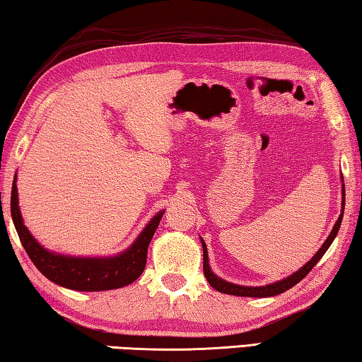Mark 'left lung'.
Listing matches in <instances>:
<instances>
[{"label": "left lung", "mask_w": 362, "mask_h": 362, "mask_svg": "<svg viewBox=\"0 0 362 362\" xmlns=\"http://www.w3.org/2000/svg\"><path fill=\"white\" fill-rule=\"evenodd\" d=\"M341 179V214L337 218V222L334 225L332 231L329 233L327 240L324 241L322 246L320 247V250L315 254V257H311V260H308L305 263V265L297 269L296 273L289 274V276L281 279V281H274L272 284H265V286H240V284H233L228 283V281H225L222 278H218L216 273L211 269L209 265V255H207V247H206V243L203 238H201V246H203V269H204V276L207 279V283H209L214 289L222 292V293H230V296H238V297H273V296H279V293L286 292L287 289H291V287L296 286L297 283H300L306 274H308L313 267L316 265L317 262L322 259V255L326 254V250L329 249L330 244L335 240L337 233L340 230V225H341V218H343V211H345V183H343V177L340 175Z\"/></svg>", "instance_id": "8db88e82"}]
</instances>
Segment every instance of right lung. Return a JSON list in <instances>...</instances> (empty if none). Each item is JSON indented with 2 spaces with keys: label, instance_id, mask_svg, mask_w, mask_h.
<instances>
[{
  "label": "right lung",
  "instance_id": "obj_1",
  "mask_svg": "<svg viewBox=\"0 0 362 362\" xmlns=\"http://www.w3.org/2000/svg\"><path fill=\"white\" fill-rule=\"evenodd\" d=\"M17 177L12 182L11 192V216L12 222L21 238L23 249L35 267L52 281L66 289L81 291V292H97L119 289L136 281L144 273L146 265V250L153 235L159 225L164 211H159L148 223H146L142 233L137 236L129 247L122 252L112 257H73L52 252L42 247L35 240L32 233L23 223L21 207H19V193H17Z\"/></svg>",
  "mask_w": 362,
  "mask_h": 362
}]
</instances>
